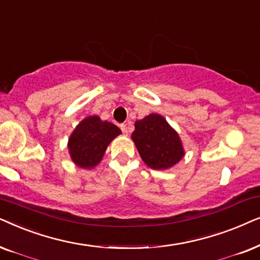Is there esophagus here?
<instances>
[{"mask_svg":"<svg viewBox=\"0 0 260 260\" xmlns=\"http://www.w3.org/2000/svg\"><path fill=\"white\" fill-rule=\"evenodd\" d=\"M120 128H121V131H122V133L124 134V136H128V133H129V127H128L127 123L120 124Z\"/></svg>","mask_w":260,"mask_h":260,"instance_id":"esophagus-1","label":"esophagus"}]
</instances>
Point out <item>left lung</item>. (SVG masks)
I'll list each match as a JSON object with an SVG mask.
<instances>
[{
    "mask_svg": "<svg viewBox=\"0 0 260 260\" xmlns=\"http://www.w3.org/2000/svg\"><path fill=\"white\" fill-rule=\"evenodd\" d=\"M132 140L141 159L153 170H168L184 157L179 134L160 114L151 113L134 123Z\"/></svg>",
    "mask_w": 260,
    "mask_h": 260,
    "instance_id": "obj_1",
    "label": "left lung"
}]
</instances>
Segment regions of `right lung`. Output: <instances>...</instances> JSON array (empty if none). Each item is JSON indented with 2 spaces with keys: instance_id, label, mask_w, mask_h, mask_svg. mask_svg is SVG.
I'll use <instances>...</instances> for the list:
<instances>
[{
  "instance_id": "obj_1",
  "label": "right lung",
  "mask_w": 260,
  "mask_h": 260,
  "mask_svg": "<svg viewBox=\"0 0 260 260\" xmlns=\"http://www.w3.org/2000/svg\"><path fill=\"white\" fill-rule=\"evenodd\" d=\"M121 134V129L98 115L86 116L71 133L68 141L71 160L82 169H94L100 164L109 144Z\"/></svg>"
}]
</instances>
